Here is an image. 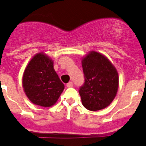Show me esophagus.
<instances>
[{"mask_svg":"<svg viewBox=\"0 0 146 146\" xmlns=\"http://www.w3.org/2000/svg\"><path fill=\"white\" fill-rule=\"evenodd\" d=\"M66 86H67L68 88H71V87H73V83H72V82H69L68 83H67Z\"/></svg>","mask_w":146,"mask_h":146,"instance_id":"obj_1","label":"esophagus"}]
</instances>
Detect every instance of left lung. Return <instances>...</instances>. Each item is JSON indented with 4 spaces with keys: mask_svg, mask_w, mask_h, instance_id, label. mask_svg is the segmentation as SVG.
<instances>
[{
    "mask_svg": "<svg viewBox=\"0 0 146 146\" xmlns=\"http://www.w3.org/2000/svg\"><path fill=\"white\" fill-rule=\"evenodd\" d=\"M85 83L80 88L82 104L89 111L108 107L115 98L119 77L115 66L102 53L91 50L82 59Z\"/></svg>",
    "mask_w": 146,
    "mask_h": 146,
    "instance_id": "1",
    "label": "left lung"
}]
</instances>
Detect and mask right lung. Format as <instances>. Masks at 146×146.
<instances>
[{"label": "right lung", "instance_id": "1", "mask_svg": "<svg viewBox=\"0 0 146 146\" xmlns=\"http://www.w3.org/2000/svg\"><path fill=\"white\" fill-rule=\"evenodd\" d=\"M23 88L33 104L50 107L57 102L64 84L53 68V60L44 53L35 54L24 70Z\"/></svg>", "mask_w": 146, "mask_h": 146}]
</instances>
